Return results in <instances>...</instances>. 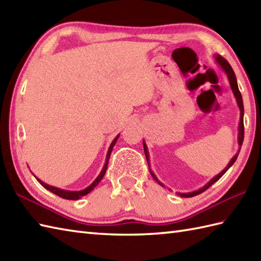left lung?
<instances>
[{"instance_id":"obj_1","label":"left lung","mask_w":261,"mask_h":261,"mask_svg":"<svg viewBox=\"0 0 261 261\" xmlns=\"http://www.w3.org/2000/svg\"><path fill=\"white\" fill-rule=\"evenodd\" d=\"M216 62H218L220 65H221V67H222L223 69H224V71L226 73V75H228V77H229V81H230V85H231V88H232V91H233V94H234V96H236V98H237V102H238V105H239V108H240V124H239V146H242V142H243V138H245V125H243V103H242V96H241V93H240V91H239V87H238V83H237V79H236V74H234V71H233V69H232V67H231V65L228 63V60H226L225 58H223V57H221V56H218L216 57ZM143 149H145V154H146V158H147V162H149V154H148V151H147V146H146V143L143 142ZM239 154V153H238ZM238 154H236V156L231 159V162L229 163V165L226 166V167L221 171V173L218 175V176H215L213 179H211V181H208L206 185H205L203 188H201V190H198V191H195V192H192V193H184V194H179V195L181 196V197H193V196H196V195H198V194H201V193H203L204 191H206L207 188L210 187V186H212L214 182L216 181V180H219L221 177H222L224 174H225V171L228 170L232 165L234 164V162L237 160V158H238ZM149 170H150V167H149ZM150 174H151V176H152V178L156 180L158 184H160V185H163L162 182H160L158 179H157V177L153 175V173L152 171L150 170Z\"/></svg>"}]
</instances>
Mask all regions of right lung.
<instances>
[{"label":"right lung","instance_id":"right-lung-1","mask_svg":"<svg viewBox=\"0 0 261 261\" xmlns=\"http://www.w3.org/2000/svg\"><path fill=\"white\" fill-rule=\"evenodd\" d=\"M118 138H119V136L115 138V139L113 140V142L111 143V146H110V148H109V151H108V156H107V162H105V165H104V167H103V169H102V171H101V174L98 175V177L97 178L94 180V182L92 185H90L88 186L87 188H85V190H83V191H80V192H68V191H63V190H59V188H57V187H54V186H50V185H47V184H45V182H42L40 179H38L37 178V180L40 182V184L45 187V188H47L48 191H50L51 193H54V194H56L57 196H59V197H63V198H65V199H73V201H75V199H79V198H81L82 196H84V195H86V194H88L90 192H92L94 188L96 187V185L98 184L99 181H101V179L103 178L104 177V175H105V171H107V168H108V163H109V159H110V154H111V152H112V149H113V147H114V145H115V142H116V140H118Z\"/></svg>","mask_w":261,"mask_h":261}]
</instances>
